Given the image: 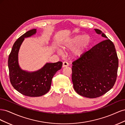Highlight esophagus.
Here are the masks:
<instances>
[{
  "mask_svg": "<svg viewBox=\"0 0 125 125\" xmlns=\"http://www.w3.org/2000/svg\"><path fill=\"white\" fill-rule=\"evenodd\" d=\"M69 66V63H68L67 62H64L62 63V67H65Z\"/></svg>",
  "mask_w": 125,
  "mask_h": 125,
  "instance_id": "esophagus-1",
  "label": "esophagus"
}]
</instances>
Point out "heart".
I'll return each mask as SVG.
<instances>
[{
  "label": "heart",
  "mask_w": 125,
  "mask_h": 125,
  "mask_svg": "<svg viewBox=\"0 0 125 125\" xmlns=\"http://www.w3.org/2000/svg\"><path fill=\"white\" fill-rule=\"evenodd\" d=\"M91 38L88 35L76 34L64 40L60 44L63 50H70L73 57H80L83 54L90 46ZM60 52V51H58Z\"/></svg>",
  "instance_id": "heart-1"
}]
</instances>
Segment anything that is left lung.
<instances>
[{
    "label": "left lung",
    "mask_w": 125,
    "mask_h": 125,
    "mask_svg": "<svg viewBox=\"0 0 125 125\" xmlns=\"http://www.w3.org/2000/svg\"><path fill=\"white\" fill-rule=\"evenodd\" d=\"M94 30L106 39L75 60L72 67V81L75 91L91 99L103 95L113 88L118 67L114 44L101 30Z\"/></svg>",
    "instance_id": "left-lung-1"
}]
</instances>
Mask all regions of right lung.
I'll use <instances>...</instances> for the list:
<instances>
[{"mask_svg": "<svg viewBox=\"0 0 125 125\" xmlns=\"http://www.w3.org/2000/svg\"><path fill=\"white\" fill-rule=\"evenodd\" d=\"M36 29H32L21 36L14 43L8 58V68L11 84L17 91L24 95L38 97L47 93L51 88L52 77L61 69L62 62H47L40 69L33 72L22 70L18 62V53L21 45L26 37L35 34Z\"/></svg>", "mask_w": 125, "mask_h": 125, "instance_id": "1", "label": "right lung"}]
</instances>
